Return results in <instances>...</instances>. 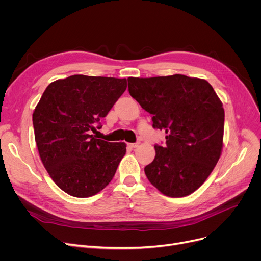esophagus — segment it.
<instances>
[{
	"instance_id": "1",
	"label": "esophagus",
	"mask_w": 261,
	"mask_h": 261,
	"mask_svg": "<svg viewBox=\"0 0 261 261\" xmlns=\"http://www.w3.org/2000/svg\"><path fill=\"white\" fill-rule=\"evenodd\" d=\"M140 145V143H132V144H129V147H131V148H136Z\"/></svg>"
}]
</instances>
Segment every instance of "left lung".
I'll list each match as a JSON object with an SVG mask.
<instances>
[{"label": "left lung", "mask_w": 261, "mask_h": 261, "mask_svg": "<svg viewBox=\"0 0 261 261\" xmlns=\"http://www.w3.org/2000/svg\"><path fill=\"white\" fill-rule=\"evenodd\" d=\"M132 97L152 114L153 128L166 133L155 158L145 167L163 195L186 197L206 181L222 153L224 109L205 79L175 74L128 78Z\"/></svg>", "instance_id": "8db88e82"}]
</instances>
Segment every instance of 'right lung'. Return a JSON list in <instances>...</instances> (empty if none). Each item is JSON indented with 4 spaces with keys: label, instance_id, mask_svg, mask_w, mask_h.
I'll return each mask as SVG.
<instances>
[{
    "label": "right lung",
    "instance_id": "add662e5",
    "mask_svg": "<svg viewBox=\"0 0 261 261\" xmlns=\"http://www.w3.org/2000/svg\"><path fill=\"white\" fill-rule=\"evenodd\" d=\"M127 89L126 78L73 75L51 82L33 113L35 140L51 180L64 193L89 198L102 190L126 154L125 143L91 130Z\"/></svg>",
    "mask_w": 261,
    "mask_h": 261
}]
</instances>
